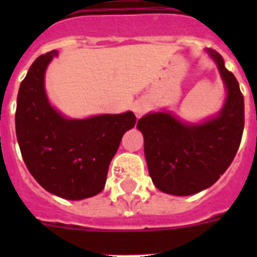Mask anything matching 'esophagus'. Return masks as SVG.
<instances>
[{
  "label": "esophagus",
  "mask_w": 257,
  "mask_h": 257,
  "mask_svg": "<svg viewBox=\"0 0 257 257\" xmlns=\"http://www.w3.org/2000/svg\"><path fill=\"white\" fill-rule=\"evenodd\" d=\"M144 110H145V106L143 104H137L136 106H135V112H136L137 116H140L141 113L144 112Z\"/></svg>",
  "instance_id": "esophagus-1"
}]
</instances>
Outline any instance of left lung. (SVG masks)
<instances>
[{
	"instance_id": "1",
	"label": "left lung",
	"mask_w": 257,
	"mask_h": 257,
	"mask_svg": "<svg viewBox=\"0 0 257 257\" xmlns=\"http://www.w3.org/2000/svg\"><path fill=\"white\" fill-rule=\"evenodd\" d=\"M227 86V101L219 116L188 125L169 113H151L137 122L144 136L149 176L160 191L188 196L211 187L236 156L244 129V97L223 57L208 50Z\"/></svg>"
}]
</instances>
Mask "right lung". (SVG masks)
<instances>
[{
	"instance_id": "add662e5",
	"label": "right lung",
	"mask_w": 257,
	"mask_h": 257,
	"mask_svg": "<svg viewBox=\"0 0 257 257\" xmlns=\"http://www.w3.org/2000/svg\"><path fill=\"white\" fill-rule=\"evenodd\" d=\"M56 50L41 54L22 80L16 135L26 168L46 191L68 200L100 193L124 133L136 124L132 112L68 120L50 106L44 89Z\"/></svg>"
}]
</instances>
